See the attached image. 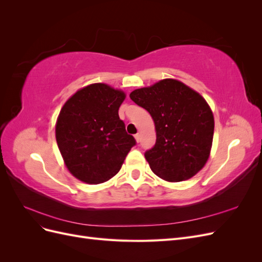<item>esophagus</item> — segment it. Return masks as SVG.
Instances as JSON below:
<instances>
[{"label":"esophagus","mask_w":262,"mask_h":262,"mask_svg":"<svg viewBox=\"0 0 262 262\" xmlns=\"http://www.w3.org/2000/svg\"><path fill=\"white\" fill-rule=\"evenodd\" d=\"M134 138H136V141H137V142H138V143H139V142L141 141V134H140V133L136 134V136H134Z\"/></svg>","instance_id":"34e87169"}]
</instances>
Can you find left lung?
Segmentation results:
<instances>
[{
  "instance_id": "obj_1",
  "label": "left lung",
  "mask_w": 262,
  "mask_h": 262,
  "mask_svg": "<svg viewBox=\"0 0 262 262\" xmlns=\"http://www.w3.org/2000/svg\"><path fill=\"white\" fill-rule=\"evenodd\" d=\"M130 98L152 116L156 143L144 156L160 178L178 182L193 177L210 156L214 118L208 102L189 86L165 78L133 91Z\"/></svg>"
}]
</instances>
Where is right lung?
Instances as JSON below:
<instances>
[{"label": "right lung", "mask_w": 262, "mask_h": 262, "mask_svg": "<svg viewBox=\"0 0 262 262\" xmlns=\"http://www.w3.org/2000/svg\"><path fill=\"white\" fill-rule=\"evenodd\" d=\"M122 91L95 83L77 91L63 105L55 124V139L72 175L97 185L120 170L136 140L126 133L118 110Z\"/></svg>", "instance_id": "obj_1"}]
</instances>
